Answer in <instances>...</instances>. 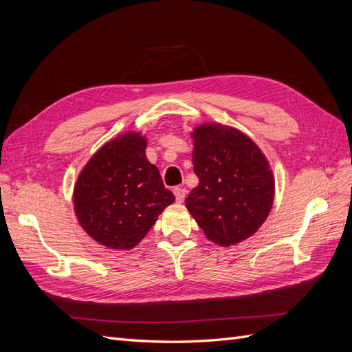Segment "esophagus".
I'll use <instances>...</instances> for the list:
<instances>
[{
    "label": "esophagus",
    "instance_id": "1",
    "mask_svg": "<svg viewBox=\"0 0 352 352\" xmlns=\"http://www.w3.org/2000/svg\"><path fill=\"white\" fill-rule=\"evenodd\" d=\"M173 192H175V197H176V201L179 202H184L185 201V197H186V189H184V188H175L173 189Z\"/></svg>",
    "mask_w": 352,
    "mask_h": 352
}]
</instances>
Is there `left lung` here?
<instances>
[{"mask_svg": "<svg viewBox=\"0 0 352 352\" xmlns=\"http://www.w3.org/2000/svg\"><path fill=\"white\" fill-rule=\"evenodd\" d=\"M194 140L197 188L185 199L204 235L221 247L242 242L267 219L274 198V177L267 158L235 127L204 123Z\"/></svg>", "mask_w": 352, "mask_h": 352, "instance_id": "1", "label": "left lung"}]
</instances>
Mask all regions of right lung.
I'll list each match as a JSON object with an SVG mask.
<instances>
[{
	"label": "right lung",
	"mask_w": 352,
	"mask_h": 352,
	"mask_svg": "<svg viewBox=\"0 0 352 352\" xmlns=\"http://www.w3.org/2000/svg\"><path fill=\"white\" fill-rule=\"evenodd\" d=\"M146 138L126 132L104 144L74 184L79 225L110 250H132L154 226L175 195L145 155Z\"/></svg>",
	"instance_id": "1"
}]
</instances>
